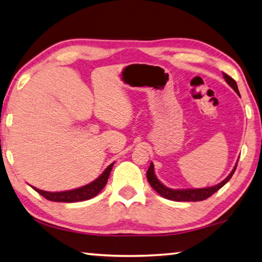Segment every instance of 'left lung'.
Returning a JSON list of instances; mask_svg holds the SVG:
<instances>
[{"mask_svg":"<svg viewBox=\"0 0 262 262\" xmlns=\"http://www.w3.org/2000/svg\"><path fill=\"white\" fill-rule=\"evenodd\" d=\"M223 77L225 81H227L229 85L231 86L233 90L239 95L236 81H234L232 77H230L229 75L224 74V73H223ZM236 168H237V165L233 167L231 173H230L227 178H225L219 185L212 186V187L198 188V189H172V188L166 187V186H164L161 181L157 179V177L154 172V164L152 163L150 164V166L147 171V178H148L150 186H151V187L156 190V192L161 195V196L168 199V200H172V201H202V200H206V199L211 196V195L216 193L220 188L223 187V186L227 184L230 179H231V177L233 176Z\"/></svg>","mask_w":262,"mask_h":262,"instance_id":"8db88e82","label":"left lung"}]
</instances>
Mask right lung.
Masks as SVG:
<instances>
[{"label": "right lung", "instance_id": "add662e5", "mask_svg": "<svg viewBox=\"0 0 262 262\" xmlns=\"http://www.w3.org/2000/svg\"><path fill=\"white\" fill-rule=\"evenodd\" d=\"M112 163L111 165L106 167V170L101 173L98 178L92 181V183L88 184L83 187H79L72 190H64V192H46V190H41L38 188H34L35 192H38L43 198L50 201L55 202H78V201H85L89 199L95 198L101 189L105 187L106 183H107L108 176L111 173V170L113 167Z\"/></svg>", "mask_w": 262, "mask_h": 262}]
</instances>
